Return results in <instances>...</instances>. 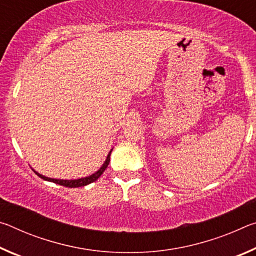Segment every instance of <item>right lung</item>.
I'll list each match as a JSON object with an SVG mask.
<instances>
[{"label":"right lung","mask_w":256,"mask_h":256,"mask_svg":"<svg viewBox=\"0 0 256 256\" xmlns=\"http://www.w3.org/2000/svg\"><path fill=\"white\" fill-rule=\"evenodd\" d=\"M112 149H110V152H108L106 160L104 162V164H102V167L99 168L97 172H94V174L89 175V176H86V177H82V178H76V180H58V178H50V177H46L44 175L40 174V172H36L34 170H32L34 172H36L37 176H40V178L45 180H48V182H53V183H56L58 185H62V186H66V188H81V186H86L90 183H92V182L97 180L99 177L102 176V174L105 170L107 168L108 164H110V154H112Z\"/></svg>","instance_id":"obj_1"}]
</instances>
